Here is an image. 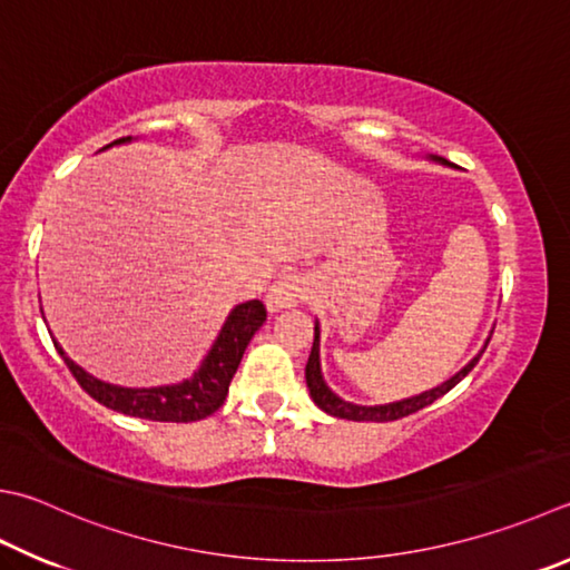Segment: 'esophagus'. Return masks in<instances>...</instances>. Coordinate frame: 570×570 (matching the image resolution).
<instances>
[{
    "label": "esophagus",
    "mask_w": 570,
    "mask_h": 570,
    "mask_svg": "<svg viewBox=\"0 0 570 570\" xmlns=\"http://www.w3.org/2000/svg\"><path fill=\"white\" fill-rule=\"evenodd\" d=\"M305 293V285L299 281L297 273H285L277 277V281L267 287L265 293V305L271 313H281L285 307H293L297 305L299 299H303Z\"/></svg>",
    "instance_id": "esophagus-1"
}]
</instances>
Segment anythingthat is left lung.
Wrapping results in <instances>:
<instances>
[{
	"mask_svg": "<svg viewBox=\"0 0 570 570\" xmlns=\"http://www.w3.org/2000/svg\"><path fill=\"white\" fill-rule=\"evenodd\" d=\"M429 160H434V164H442V166H452L446 158L442 156H426ZM493 332V330H491ZM489 340L484 342V347L479 350L476 357H471L464 367H461L454 377H449L446 382L432 386V390H426L422 394H414V396H406V400L400 402H390V404H354L342 400L340 394H335L327 386L325 377H322V364H320V322L315 320V342H313V352H309V360H307V367H305V380H307V390L309 396H313V402L320 406L322 412H327L330 416H337V419H350V422H394V419H402L406 414H414L419 410H424L432 402H436L439 396H444L449 390H454V386L466 377V374L474 370V364L479 362L481 354H484Z\"/></svg>",
	"mask_w": 570,
	"mask_h": 570,
	"instance_id": "left-lung-1",
	"label": "left lung"
}]
</instances>
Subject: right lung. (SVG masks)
I'll return each instance as SVG.
<instances>
[{
  "label": "right lung",
  "mask_w": 570,
  "mask_h": 570,
  "mask_svg": "<svg viewBox=\"0 0 570 570\" xmlns=\"http://www.w3.org/2000/svg\"><path fill=\"white\" fill-rule=\"evenodd\" d=\"M131 141V136L118 138V141L104 146V151L111 146H124ZM265 317L267 313L261 299L235 305L228 317H225L218 337L213 340L208 354L200 360L198 370L176 384L158 386H121L94 377L91 372H86L81 364L73 362L63 352L57 337L51 340L86 394H91L99 404L128 416L151 419V422H198V419L210 416L225 402L233 374L243 360V352L255 332L263 327Z\"/></svg>",
  "instance_id": "1"
}]
</instances>
